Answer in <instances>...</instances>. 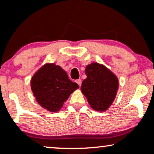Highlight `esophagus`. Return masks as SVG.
Segmentation results:
<instances>
[{"label": "esophagus", "instance_id": "34e87169", "mask_svg": "<svg viewBox=\"0 0 154 154\" xmlns=\"http://www.w3.org/2000/svg\"><path fill=\"white\" fill-rule=\"evenodd\" d=\"M75 82H76L78 85H79V86H81V85H82V80L81 79H77L76 81H75Z\"/></svg>", "mask_w": 154, "mask_h": 154}]
</instances>
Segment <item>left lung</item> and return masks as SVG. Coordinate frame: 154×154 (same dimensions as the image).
Here are the masks:
<instances>
[{
  "label": "left lung",
  "instance_id": "1",
  "mask_svg": "<svg viewBox=\"0 0 154 154\" xmlns=\"http://www.w3.org/2000/svg\"><path fill=\"white\" fill-rule=\"evenodd\" d=\"M87 78L83 81L81 90L91 107L103 112L113 103L119 88L118 79L105 65L92 62L85 67Z\"/></svg>",
  "mask_w": 154,
  "mask_h": 154
}]
</instances>
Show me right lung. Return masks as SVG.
I'll list each match as a JSON object with an SVG mask.
<instances>
[{
	"instance_id": "1",
	"label": "right lung",
	"mask_w": 154,
	"mask_h": 154,
	"mask_svg": "<svg viewBox=\"0 0 154 154\" xmlns=\"http://www.w3.org/2000/svg\"><path fill=\"white\" fill-rule=\"evenodd\" d=\"M30 87L41 107L56 113L79 85L70 80L66 72L58 65L46 63L34 74Z\"/></svg>"
}]
</instances>
